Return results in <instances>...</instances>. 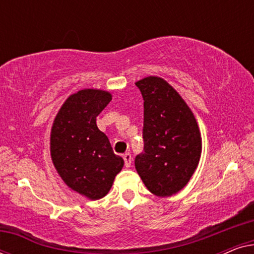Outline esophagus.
<instances>
[{
    "instance_id": "obj_1",
    "label": "esophagus",
    "mask_w": 254,
    "mask_h": 254,
    "mask_svg": "<svg viewBox=\"0 0 254 254\" xmlns=\"http://www.w3.org/2000/svg\"><path fill=\"white\" fill-rule=\"evenodd\" d=\"M124 161H125V166H126V168H129L131 165V162H133V157H131L129 152H126V154L124 155Z\"/></svg>"
}]
</instances>
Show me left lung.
<instances>
[{"mask_svg":"<svg viewBox=\"0 0 254 254\" xmlns=\"http://www.w3.org/2000/svg\"><path fill=\"white\" fill-rule=\"evenodd\" d=\"M135 84L144 100V148L135 157V169L152 194L173 195L199 164V126L185 100L163 78L149 76Z\"/></svg>","mask_w":254,"mask_h":254,"instance_id":"1","label":"left lung"}]
</instances>
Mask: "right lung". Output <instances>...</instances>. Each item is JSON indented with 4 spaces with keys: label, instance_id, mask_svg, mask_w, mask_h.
Listing matches in <instances>:
<instances>
[{
    "label": "right lung",
    "instance_id": "add662e5",
    "mask_svg": "<svg viewBox=\"0 0 254 254\" xmlns=\"http://www.w3.org/2000/svg\"><path fill=\"white\" fill-rule=\"evenodd\" d=\"M111 100L112 95L104 90H79L61 106L51 130V157L58 173L90 200L105 196L124 166L96 124Z\"/></svg>",
    "mask_w": 254,
    "mask_h": 254
}]
</instances>
